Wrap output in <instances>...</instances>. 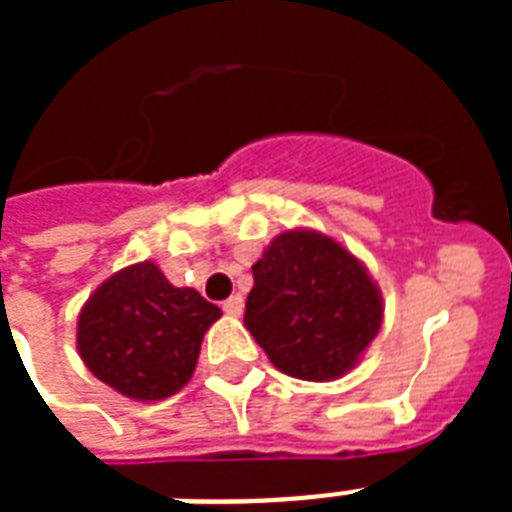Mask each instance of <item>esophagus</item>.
<instances>
[{
  "mask_svg": "<svg viewBox=\"0 0 512 512\" xmlns=\"http://www.w3.org/2000/svg\"><path fill=\"white\" fill-rule=\"evenodd\" d=\"M223 311L228 313V316H241V311H244V297L241 295L228 297V300L223 303Z\"/></svg>",
  "mask_w": 512,
  "mask_h": 512,
  "instance_id": "34e87169",
  "label": "esophagus"
}]
</instances>
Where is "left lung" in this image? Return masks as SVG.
<instances>
[{
    "instance_id": "obj_1",
    "label": "left lung",
    "mask_w": 512,
    "mask_h": 512,
    "mask_svg": "<svg viewBox=\"0 0 512 512\" xmlns=\"http://www.w3.org/2000/svg\"><path fill=\"white\" fill-rule=\"evenodd\" d=\"M244 327L297 380H337L382 324V295L348 249L319 231H284L252 265Z\"/></svg>"
}]
</instances>
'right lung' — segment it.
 Wrapping results in <instances>:
<instances>
[{
  "mask_svg": "<svg viewBox=\"0 0 512 512\" xmlns=\"http://www.w3.org/2000/svg\"><path fill=\"white\" fill-rule=\"evenodd\" d=\"M220 308L172 287L154 263L122 268L84 303L76 348L100 382L135 401H162L191 380Z\"/></svg>",
  "mask_w": 512,
  "mask_h": 512,
  "instance_id": "add662e5",
  "label": "right lung"
}]
</instances>
